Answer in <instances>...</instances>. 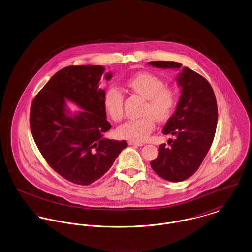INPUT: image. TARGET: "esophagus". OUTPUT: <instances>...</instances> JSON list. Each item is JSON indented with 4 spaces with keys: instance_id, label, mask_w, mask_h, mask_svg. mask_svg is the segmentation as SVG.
Here are the masks:
<instances>
[{
    "instance_id": "obj_1",
    "label": "esophagus",
    "mask_w": 252,
    "mask_h": 252,
    "mask_svg": "<svg viewBox=\"0 0 252 252\" xmlns=\"http://www.w3.org/2000/svg\"><path fill=\"white\" fill-rule=\"evenodd\" d=\"M128 145H136V146H143L144 144L140 143V142H135V141H128L127 142Z\"/></svg>"
}]
</instances>
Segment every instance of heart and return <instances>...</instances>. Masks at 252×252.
I'll return each instance as SVG.
<instances>
[{"label":"heart","instance_id":"1","mask_svg":"<svg viewBox=\"0 0 252 252\" xmlns=\"http://www.w3.org/2000/svg\"><path fill=\"white\" fill-rule=\"evenodd\" d=\"M126 85L136 94L146 99L144 117L128 120L117 129L118 136L135 142H142L155 128V120L163 122L170 118L177 104L175 91L164 86L161 78L149 72H141L130 77ZM104 107L109 117L119 122L124 114V94L116 86H109L104 94Z\"/></svg>","mask_w":252,"mask_h":252}]
</instances>
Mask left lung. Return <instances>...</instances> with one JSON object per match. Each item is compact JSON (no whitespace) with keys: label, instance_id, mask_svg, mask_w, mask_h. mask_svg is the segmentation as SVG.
<instances>
[{"label":"left lung","instance_id":"8db88e82","mask_svg":"<svg viewBox=\"0 0 252 252\" xmlns=\"http://www.w3.org/2000/svg\"><path fill=\"white\" fill-rule=\"evenodd\" d=\"M148 64L175 70L182 66L175 61H151ZM177 82L181 88L180 101L162 129L164 135H174L176 139L169 140V147L160 144L158 156L150 162L160 178L172 182L187 180L200 166L213 144L218 117L215 93L203 76L184 67Z\"/></svg>","mask_w":252,"mask_h":252}]
</instances>
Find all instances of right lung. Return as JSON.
I'll return each instance as SVG.
<instances>
[{
  "mask_svg": "<svg viewBox=\"0 0 252 252\" xmlns=\"http://www.w3.org/2000/svg\"><path fill=\"white\" fill-rule=\"evenodd\" d=\"M104 72L99 65L65 67L53 75L31 106L30 128L41 155L61 177L79 185L102 178L127 146L125 140L104 138L111 125L99 82L103 76L112 77ZM66 100L83 110L72 114Z\"/></svg>",
  "mask_w": 252,
  "mask_h": 252,
  "instance_id": "1",
  "label": "right lung"
}]
</instances>
